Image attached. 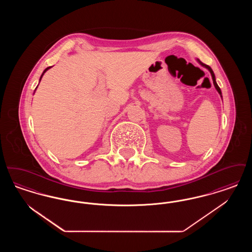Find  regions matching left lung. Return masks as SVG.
I'll use <instances>...</instances> for the list:
<instances>
[{"mask_svg":"<svg viewBox=\"0 0 252 252\" xmlns=\"http://www.w3.org/2000/svg\"><path fill=\"white\" fill-rule=\"evenodd\" d=\"M197 62H198L201 66H203L204 68H206L209 72H211V75H212V78H213V82H214V85H215V88H216V91L218 92V94H220L221 98H222V93H221V90H220V88L218 87V85L216 83V75H215V73H214V71L212 70V68H211L210 66H208V65H206V64L202 63V62H201L199 60H197Z\"/></svg>","mask_w":252,"mask_h":252,"instance_id":"obj_1","label":"left lung"}]
</instances>
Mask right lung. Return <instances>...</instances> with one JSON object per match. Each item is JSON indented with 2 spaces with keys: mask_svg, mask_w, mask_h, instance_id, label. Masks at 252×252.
<instances>
[{
  "mask_svg": "<svg viewBox=\"0 0 252 252\" xmlns=\"http://www.w3.org/2000/svg\"><path fill=\"white\" fill-rule=\"evenodd\" d=\"M50 68H51V67H48V68H46V69H45V70H44V71H43V72H42V74H41V76H40V78H39V82H40V80H41V78H42V76H43V74H44V73H45V72H47V71H48L49 69H50ZM36 88H37V87H36ZM35 91H36V90H35Z\"/></svg>",
  "mask_w": 252,
  "mask_h": 252,
  "instance_id": "add662e5",
  "label": "right lung"
}]
</instances>
